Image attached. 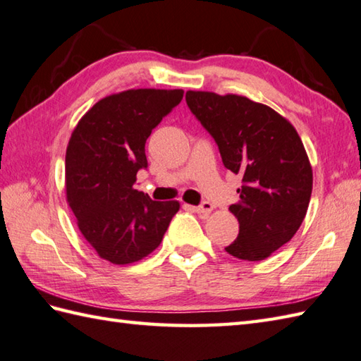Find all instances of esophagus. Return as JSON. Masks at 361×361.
Returning a JSON list of instances; mask_svg holds the SVG:
<instances>
[{
    "instance_id": "34e87169",
    "label": "esophagus",
    "mask_w": 361,
    "mask_h": 361,
    "mask_svg": "<svg viewBox=\"0 0 361 361\" xmlns=\"http://www.w3.org/2000/svg\"><path fill=\"white\" fill-rule=\"evenodd\" d=\"M212 209H214V206L209 202H203L200 206H192V211L197 214H202V216H208Z\"/></svg>"
}]
</instances>
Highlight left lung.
I'll list each match as a JSON object with an SVG mask.
<instances>
[{
  "label": "left lung",
  "instance_id": "1",
  "mask_svg": "<svg viewBox=\"0 0 361 361\" xmlns=\"http://www.w3.org/2000/svg\"><path fill=\"white\" fill-rule=\"evenodd\" d=\"M189 110L216 144L224 166L242 175L240 200L229 206L239 235L225 248L242 260H264L301 226L312 195V167L295 127L248 97L188 91Z\"/></svg>",
  "mask_w": 361,
  "mask_h": 361
}]
</instances>
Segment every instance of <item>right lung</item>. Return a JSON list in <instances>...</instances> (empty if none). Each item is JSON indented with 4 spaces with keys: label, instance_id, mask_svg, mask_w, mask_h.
Segmentation results:
<instances>
[{
    "label": "right lung",
    "instance_id": "obj_1",
    "mask_svg": "<svg viewBox=\"0 0 361 361\" xmlns=\"http://www.w3.org/2000/svg\"><path fill=\"white\" fill-rule=\"evenodd\" d=\"M183 90H127L101 99L74 128L65 158L66 200L85 240L111 264H133L163 240L178 202L133 188L147 169L145 141Z\"/></svg>",
    "mask_w": 361,
    "mask_h": 361
}]
</instances>
